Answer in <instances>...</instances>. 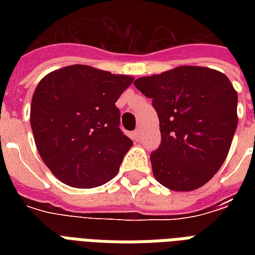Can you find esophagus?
<instances>
[{"label": "esophagus", "instance_id": "obj_1", "mask_svg": "<svg viewBox=\"0 0 255 255\" xmlns=\"http://www.w3.org/2000/svg\"><path fill=\"white\" fill-rule=\"evenodd\" d=\"M141 133H140V129H136L135 132H133V137H135V140H140V137H141Z\"/></svg>", "mask_w": 255, "mask_h": 255}]
</instances>
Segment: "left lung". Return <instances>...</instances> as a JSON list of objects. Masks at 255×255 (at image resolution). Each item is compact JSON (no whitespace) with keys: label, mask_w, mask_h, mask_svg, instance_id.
Listing matches in <instances>:
<instances>
[{"label":"left lung","mask_w":255,"mask_h":255,"mask_svg":"<svg viewBox=\"0 0 255 255\" xmlns=\"http://www.w3.org/2000/svg\"><path fill=\"white\" fill-rule=\"evenodd\" d=\"M133 85L152 98L159 116L161 144L151 153L156 180L176 192L205 185L225 161L238 124L229 78L209 67L178 66Z\"/></svg>","instance_id":"left-lung-1"}]
</instances>
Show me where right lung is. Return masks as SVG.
I'll return each mask as SVG.
<instances>
[{
  "mask_svg": "<svg viewBox=\"0 0 255 255\" xmlns=\"http://www.w3.org/2000/svg\"><path fill=\"white\" fill-rule=\"evenodd\" d=\"M133 78L86 65L66 66L41 79L30 124L41 159L73 188L103 185L119 172L132 140L119 128L116 100Z\"/></svg>",
  "mask_w": 255,
  "mask_h": 255,
  "instance_id": "obj_1",
  "label": "right lung"
}]
</instances>
